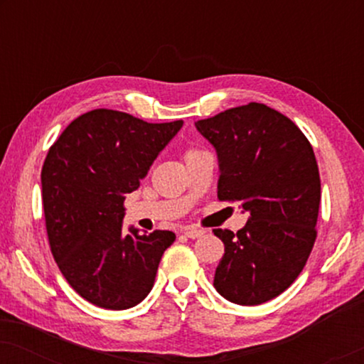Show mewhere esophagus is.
I'll return each mask as SVG.
<instances>
[{"label": "esophagus", "mask_w": 364, "mask_h": 364, "mask_svg": "<svg viewBox=\"0 0 364 364\" xmlns=\"http://www.w3.org/2000/svg\"><path fill=\"white\" fill-rule=\"evenodd\" d=\"M203 233H205V232H203L202 228H197V227H186V228H183V235L188 237V238H198V237H202Z\"/></svg>", "instance_id": "34e87169"}]
</instances>
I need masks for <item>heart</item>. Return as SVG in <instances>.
Masks as SVG:
<instances>
[{
    "instance_id": "1",
    "label": "heart",
    "mask_w": 364,
    "mask_h": 364,
    "mask_svg": "<svg viewBox=\"0 0 364 364\" xmlns=\"http://www.w3.org/2000/svg\"><path fill=\"white\" fill-rule=\"evenodd\" d=\"M192 152H197V151H188L187 154H192ZM187 154H186V156H187Z\"/></svg>"
}]
</instances>
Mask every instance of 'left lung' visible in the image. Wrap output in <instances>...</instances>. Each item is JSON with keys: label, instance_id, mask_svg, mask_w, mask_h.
Listing matches in <instances>:
<instances>
[{"label": "left lung", "instance_id": "left-lung-1", "mask_svg": "<svg viewBox=\"0 0 364 364\" xmlns=\"http://www.w3.org/2000/svg\"><path fill=\"white\" fill-rule=\"evenodd\" d=\"M218 156V200L248 213L237 233L215 228L225 245L213 287L228 301L253 306L287 290L316 240L321 183L311 144L265 104L227 109L196 122Z\"/></svg>", "mask_w": 364, "mask_h": 364}]
</instances>
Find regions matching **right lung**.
Segmentation results:
<instances>
[{
	"label": "right lung",
	"instance_id": "1",
	"mask_svg": "<svg viewBox=\"0 0 364 364\" xmlns=\"http://www.w3.org/2000/svg\"><path fill=\"white\" fill-rule=\"evenodd\" d=\"M182 124L94 109L74 119L49 147L41 171L49 247L69 285L92 305L126 310L152 290L176 233L126 232L124 200Z\"/></svg>",
	"mask_w": 364,
	"mask_h": 364
}]
</instances>
